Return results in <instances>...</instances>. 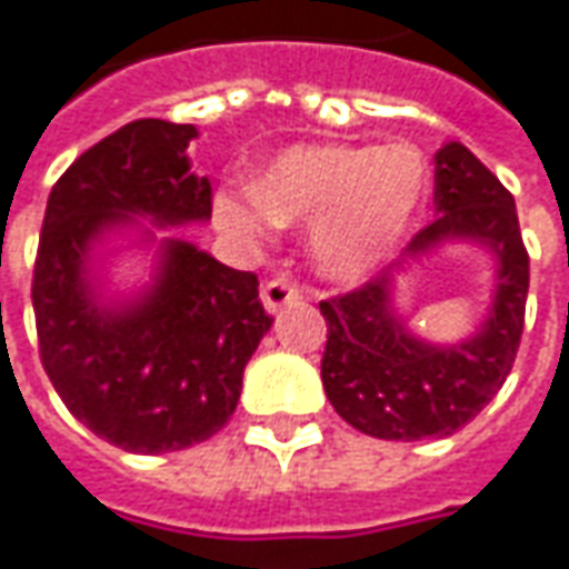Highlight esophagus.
I'll return each mask as SVG.
<instances>
[{"mask_svg":"<svg viewBox=\"0 0 569 569\" xmlns=\"http://www.w3.org/2000/svg\"><path fill=\"white\" fill-rule=\"evenodd\" d=\"M302 299V289L292 283L289 277H270L264 286H261V302H264L267 311H280L283 305H292Z\"/></svg>","mask_w":569,"mask_h":569,"instance_id":"esophagus-1","label":"esophagus"}]
</instances>
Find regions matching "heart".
Segmentation results:
<instances>
[{
  "mask_svg": "<svg viewBox=\"0 0 569 569\" xmlns=\"http://www.w3.org/2000/svg\"><path fill=\"white\" fill-rule=\"evenodd\" d=\"M431 191V163L412 144H302L258 188L217 194V220L264 236L277 220H318L315 258L333 277H359L406 236Z\"/></svg>",
  "mask_w": 569,
  "mask_h": 569,
  "instance_id": "1",
  "label": "heart"
}]
</instances>
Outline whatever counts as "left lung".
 Masks as SVG:
<instances>
[{"instance_id":"8db88e82","label":"left lung","mask_w":569,"mask_h":569,"mask_svg":"<svg viewBox=\"0 0 569 569\" xmlns=\"http://www.w3.org/2000/svg\"><path fill=\"white\" fill-rule=\"evenodd\" d=\"M435 210L438 220L412 236L409 258L443 239H476L500 261L491 318L476 340L438 349L409 337L390 311V270L321 302L327 400L352 428L383 441L447 438L476 419L507 381L526 323L529 251L513 194L460 141L435 157Z\"/></svg>"}]
</instances>
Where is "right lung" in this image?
Segmentation results:
<instances>
[{"mask_svg":"<svg viewBox=\"0 0 569 569\" xmlns=\"http://www.w3.org/2000/svg\"><path fill=\"white\" fill-rule=\"evenodd\" d=\"M198 131L138 119L84 150L52 186L33 261L40 362L78 421L131 453L213 438L236 412L242 371L273 318L258 273L169 242L160 283L128 311L93 302L88 246L128 213L157 223L207 220L213 191L188 167Z\"/></svg>","mask_w":569,"mask_h":569,"instance_id":"1","label":"right lung"}]
</instances>
